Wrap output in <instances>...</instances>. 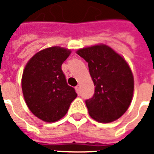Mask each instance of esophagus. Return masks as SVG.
Returning a JSON list of instances; mask_svg holds the SVG:
<instances>
[{
    "mask_svg": "<svg viewBox=\"0 0 154 154\" xmlns=\"http://www.w3.org/2000/svg\"><path fill=\"white\" fill-rule=\"evenodd\" d=\"M75 90H76V92H77V93H78V94H80V86H79V85L75 87Z\"/></svg>",
    "mask_w": 154,
    "mask_h": 154,
    "instance_id": "esophagus-1",
    "label": "esophagus"
}]
</instances>
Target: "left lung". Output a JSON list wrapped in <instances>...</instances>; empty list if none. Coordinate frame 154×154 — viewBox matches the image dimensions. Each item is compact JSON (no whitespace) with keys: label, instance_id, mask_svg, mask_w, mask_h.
<instances>
[{"label":"left lung","instance_id":"8db88e82","mask_svg":"<svg viewBox=\"0 0 154 154\" xmlns=\"http://www.w3.org/2000/svg\"><path fill=\"white\" fill-rule=\"evenodd\" d=\"M76 53L88 62L95 86L86 99L89 115L99 122H110L123 115L132 101L134 76L127 62L105 45L80 49Z\"/></svg>","mask_w":154,"mask_h":154}]
</instances>
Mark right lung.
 <instances>
[{"mask_svg": "<svg viewBox=\"0 0 154 154\" xmlns=\"http://www.w3.org/2000/svg\"><path fill=\"white\" fill-rule=\"evenodd\" d=\"M71 51L54 46L42 50L29 60L23 71L21 86L29 109L46 122L60 120L77 97L62 70Z\"/></svg>", "mask_w": 154, "mask_h": 154, "instance_id": "1", "label": "right lung"}]
</instances>
